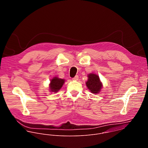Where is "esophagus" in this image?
I'll return each mask as SVG.
<instances>
[{"instance_id":"1","label":"esophagus","mask_w":148,"mask_h":148,"mask_svg":"<svg viewBox=\"0 0 148 148\" xmlns=\"http://www.w3.org/2000/svg\"><path fill=\"white\" fill-rule=\"evenodd\" d=\"M78 79H79V76H78V75H76V76H75V77H73V78L72 79L73 80H75V81L77 80Z\"/></svg>"}]
</instances>
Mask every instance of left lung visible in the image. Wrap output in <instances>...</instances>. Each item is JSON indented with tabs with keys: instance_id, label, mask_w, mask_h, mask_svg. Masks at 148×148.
Wrapping results in <instances>:
<instances>
[{
	"instance_id": "left-lung-1",
	"label": "left lung",
	"mask_w": 148,
	"mask_h": 148,
	"mask_svg": "<svg viewBox=\"0 0 148 148\" xmlns=\"http://www.w3.org/2000/svg\"><path fill=\"white\" fill-rule=\"evenodd\" d=\"M88 81L86 82L88 88L93 93H98L100 92L102 84L100 82L99 77L95 74L90 73L88 75Z\"/></svg>"
}]
</instances>
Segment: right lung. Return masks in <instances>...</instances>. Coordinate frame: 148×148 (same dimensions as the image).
Masks as SVG:
<instances>
[{
    "mask_svg": "<svg viewBox=\"0 0 148 148\" xmlns=\"http://www.w3.org/2000/svg\"><path fill=\"white\" fill-rule=\"evenodd\" d=\"M64 79H59L58 77H53L51 81L50 84V90L53 92H57L63 86L64 83Z\"/></svg>",
    "mask_w": 148,
    "mask_h": 148,
    "instance_id": "obj_1",
    "label": "right lung"
}]
</instances>
